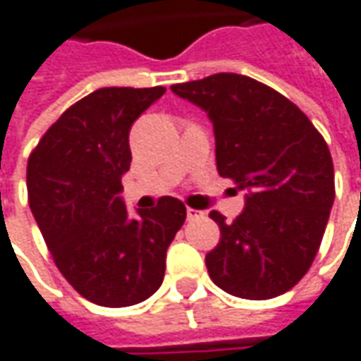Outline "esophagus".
Wrapping results in <instances>:
<instances>
[{
    "instance_id": "esophagus-1",
    "label": "esophagus",
    "mask_w": 361,
    "mask_h": 361,
    "mask_svg": "<svg viewBox=\"0 0 361 361\" xmlns=\"http://www.w3.org/2000/svg\"><path fill=\"white\" fill-rule=\"evenodd\" d=\"M185 214H188V219H195V218H202V216H204V212H200V209H193V207H188V209H185Z\"/></svg>"
}]
</instances>
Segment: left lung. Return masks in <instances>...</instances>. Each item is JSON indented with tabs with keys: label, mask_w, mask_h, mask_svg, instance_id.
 I'll return each instance as SVG.
<instances>
[{
	"label": "left lung",
	"mask_w": 361,
	"mask_h": 361,
	"mask_svg": "<svg viewBox=\"0 0 361 361\" xmlns=\"http://www.w3.org/2000/svg\"><path fill=\"white\" fill-rule=\"evenodd\" d=\"M214 123L221 178L247 190L231 224L219 212V243L205 255L212 281L243 300H269L305 276L334 204L328 143L300 107L240 73L171 85Z\"/></svg>",
	"instance_id": "obj_1"
}]
</instances>
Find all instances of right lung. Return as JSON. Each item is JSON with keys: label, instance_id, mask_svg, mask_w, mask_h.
Here are the masks:
<instances>
[{"label": "right lung", "instance_id": "1", "mask_svg": "<svg viewBox=\"0 0 361 361\" xmlns=\"http://www.w3.org/2000/svg\"><path fill=\"white\" fill-rule=\"evenodd\" d=\"M166 87H102L68 107L27 159L30 207L57 269L85 300L140 304L157 292L185 205L164 195L130 218L118 193L130 128Z\"/></svg>", "mask_w": 361, "mask_h": 361}]
</instances>
